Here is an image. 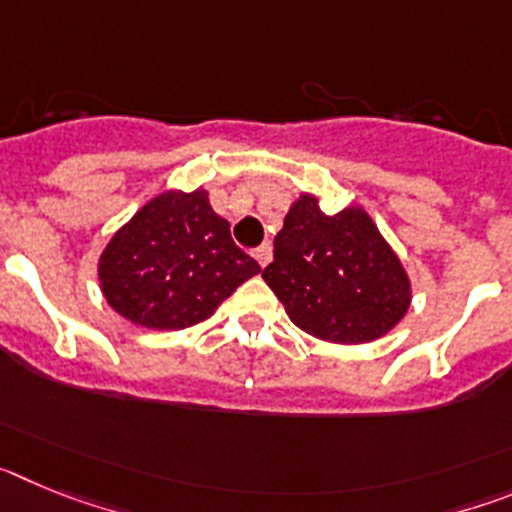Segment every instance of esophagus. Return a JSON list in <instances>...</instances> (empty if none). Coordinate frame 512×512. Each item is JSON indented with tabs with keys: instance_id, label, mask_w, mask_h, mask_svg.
Instances as JSON below:
<instances>
[{
	"instance_id": "34e87169",
	"label": "esophagus",
	"mask_w": 512,
	"mask_h": 512,
	"mask_svg": "<svg viewBox=\"0 0 512 512\" xmlns=\"http://www.w3.org/2000/svg\"><path fill=\"white\" fill-rule=\"evenodd\" d=\"M253 259L259 261L261 266H266L271 261V243L266 241V243H261L259 248H253Z\"/></svg>"
}]
</instances>
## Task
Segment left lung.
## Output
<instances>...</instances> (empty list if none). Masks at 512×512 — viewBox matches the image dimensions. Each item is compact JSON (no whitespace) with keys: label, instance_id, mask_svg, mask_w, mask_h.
<instances>
[{"label":"left lung","instance_id":"obj_1","mask_svg":"<svg viewBox=\"0 0 512 512\" xmlns=\"http://www.w3.org/2000/svg\"><path fill=\"white\" fill-rule=\"evenodd\" d=\"M261 277L297 328L341 346L387 336L413 302L408 271L369 212L325 215L307 192L289 205Z\"/></svg>","mask_w":512,"mask_h":512}]
</instances>
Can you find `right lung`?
<instances>
[{"mask_svg": "<svg viewBox=\"0 0 512 512\" xmlns=\"http://www.w3.org/2000/svg\"><path fill=\"white\" fill-rule=\"evenodd\" d=\"M259 271L202 187L156 194L112 235L97 264L107 305L151 330L202 323Z\"/></svg>", "mask_w": 512, "mask_h": 512, "instance_id": "right-lung-1", "label": "right lung"}]
</instances>
